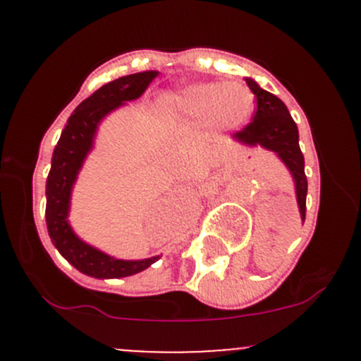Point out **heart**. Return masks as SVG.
<instances>
[{
    "instance_id": "1",
    "label": "heart",
    "mask_w": 361,
    "mask_h": 361,
    "mask_svg": "<svg viewBox=\"0 0 361 361\" xmlns=\"http://www.w3.org/2000/svg\"><path fill=\"white\" fill-rule=\"evenodd\" d=\"M255 103V94L243 82L190 83L159 97L167 115L220 133L243 129L253 116Z\"/></svg>"
}]
</instances>
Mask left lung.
I'll list each match as a JSON object with an SVG mask.
<instances>
[{"mask_svg": "<svg viewBox=\"0 0 361 361\" xmlns=\"http://www.w3.org/2000/svg\"><path fill=\"white\" fill-rule=\"evenodd\" d=\"M251 92L257 96V113L253 122L234 134V140L245 147H262L276 154L292 174L300 218H305L307 178L304 173V155L298 147V129L286 104L274 94L262 89L253 78H246Z\"/></svg>", "mask_w": 361, "mask_h": 361, "instance_id": "8db88e82", "label": "left lung"}]
</instances>
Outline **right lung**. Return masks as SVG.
Masks as SVG:
<instances>
[{"label":"right lung","instance_id":"right-lung-1","mask_svg":"<svg viewBox=\"0 0 361 361\" xmlns=\"http://www.w3.org/2000/svg\"><path fill=\"white\" fill-rule=\"evenodd\" d=\"M157 76L159 71L134 73L120 76L97 89L71 113L54 148L45 190L47 228L57 251L73 267L90 278H126L145 271L159 260V255L143 260H120L111 257L80 239L68 220L73 187L87 155L92 152L99 123L116 108L123 106L129 101L140 99Z\"/></svg>","mask_w":361,"mask_h":361}]
</instances>
